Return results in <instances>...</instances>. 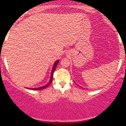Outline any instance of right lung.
<instances>
[{
    "instance_id": "add662e5",
    "label": "right lung",
    "mask_w": 126,
    "mask_h": 126,
    "mask_svg": "<svg viewBox=\"0 0 126 126\" xmlns=\"http://www.w3.org/2000/svg\"><path fill=\"white\" fill-rule=\"evenodd\" d=\"M59 60H57V61H56V62L54 63V65H53V68H52V70H51V76H50V81H49V82L48 83L47 85H44V86H42V87H38V88H33V89H32V90H42V89H45V88L47 87L48 86V85H50L51 82H52L53 75V73L54 72V70H55L56 68L57 65H58V63H59Z\"/></svg>"
}]
</instances>
